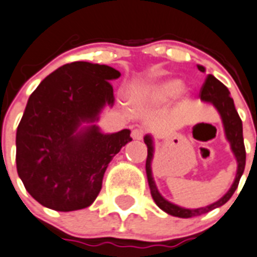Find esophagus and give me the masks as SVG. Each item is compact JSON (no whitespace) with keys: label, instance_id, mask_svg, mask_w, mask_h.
Masks as SVG:
<instances>
[{"label":"esophagus","instance_id":"obj_1","mask_svg":"<svg viewBox=\"0 0 257 257\" xmlns=\"http://www.w3.org/2000/svg\"><path fill=\"white\" fill-rule=\"evenodd\" d=\"M144 135H145V133H144L142 129H133L132 131V137L135 140H142L144 139Z\"/></svg>","mask_w":257,"mask_h":257}]
</instances>
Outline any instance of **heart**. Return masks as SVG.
<instances>
[{
    "label": "heart",
    "instance_id": "obj_1",
    "mask_svg": "<svg viewBox=\"0 0 257 257\" xmlns=\"http://www.w3.org/2000/svg\"><path fill=\"white\" fill-rule=\"evenodd\" d=\"M180 87L182 83L178 79H165L136 90L135 98L146 104H163L169 102L176 92H179Z\"/></svg>",
    "mask_w": 257,
    "mask_h": 257
}]
</instances>
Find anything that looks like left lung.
Instances as JSON below:
<instances>
[{
	"mask_svg": "<svg viewBox=\"0 0 257 257\" xmlns=\"http://www.w3.org/2000/svg\"><path fill=\"white\" fill-rule=\"evenodd\" d=\"M200 72H205V68L201 65L197 66ZM200 98L202 102L210 103L217 108V111L221 115L222 122H223V128H225V135L227 141L230 142L231 150L234 153L236 162H238V170H236V176L232 183L231 188L228 189V192L222 198H219L218 201L213 202L210 205L205 206V208H197V209H185L182 206H178L172 202L167 201L166 198L162 197V195L158 192V188L154 183V179L152 175V161H153V153H154V146H153V140L150 136H145L146 146H148V158H146V175H148L149 187H150V193H152L153 200L159 208L166 212L167 214H171L174 217H180V218H191V217H196V215L205 214V213L210 212L213 209L219 208L223 204L231 198L234 195L235 189L238 188L239 180L242 178L243 171L245 167V148L244 141H243V125L242 120L239 117L238 112L235 109L234 100L230 96V91L227 90L222 82L213 77L212 74H209L206 77L205 82L201 87L200 91Z\"/></svg>",
	"mask_w": 257,
	"mask_h": 257,
	"instance_id": "obj_1",
	"label": "left lung"
}]
</instances>
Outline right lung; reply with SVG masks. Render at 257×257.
I'll return each instance as SVG.
<instances>
[{
  "instance_id": "1",
  "label": "right lung",
  "mask_w": 257,
  "mask_h": 257,
  "mask_svg": "<svg viewBox=\"0 0 257 257\" xmlns=\"http://www.w3.org/2000/svg\"><path fill=\"white\" fill-rule=\"evenodd\" d=\"M107 65L75 61L45 77L32 92L17 129V171L30 195L43 206L72 212L90 206L102 189L112 158L129 141L131 131L104 135L94 122L104 105H113Z\"/></svg>"
}]
</instances>
